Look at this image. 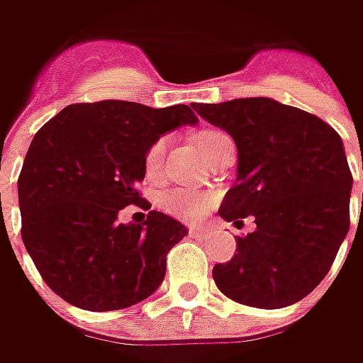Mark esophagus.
<instances>
[{
  "label": "esophagus",
  "mask_w": 363,
  "mask_h": 363,
  "mask_svg": "<svg viewBox=\"0 0 363 363\" xmlns=\"http://www.w3.org/2000/svg\"><path fill=\"white\" fill-rule=\"evenodd\" d=\"M189 236H194V238H206L208 236V228H189Z\"/></svg>",
  "instance_id": "34e87169"
}]
</instances>
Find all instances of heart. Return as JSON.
<instances>
[{
    "instance_id": "1",
    "label": "heart",
    "mask_w": 363,
    "mask_h": 363,
    "mask_svg": "<svg viewBox=\"0 0 363 363\" xmlns=\"http://www.w3.org/2000/svg\"><path fill=\"white\" fill-rule=\"evenodd\" d=\"M228 139V135L216 129H198L191 133V143L196 149L202 153L203 157H208L214 149L218 147L220 141ZM163 149H165V141L163 139H155L151 145L147 147L145 157H143V167H145L147 177H153L160 169L161 160H163ZM214 202V196L210 191H202V189H186V188H172L161 191L157 196V206L165 214L184 220V222H194L210 210V206Z\"/></svg>"
}]
</instances>
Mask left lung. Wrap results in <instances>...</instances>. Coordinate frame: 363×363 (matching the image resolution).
Wrapping results in <instances>:
<instances>
[{"mask_svg":"<svg viewBox=\"0 0 363 363\" xmlns=\"http://www.w3.org/2000/svg\"><path fill=\"white\" fill-rule=\"evenodd\" d=\"M191 106L238 147V179L220 216L234 224L255 216L257 224L214 267L218 289L258 309L297 303L325 279L350 230L354 177L342 137L311 113L264 96Z\"/></svg>","mask_w":363,"mask_h":363,"instance_id":"1","label":"left lung"}]
</instances>
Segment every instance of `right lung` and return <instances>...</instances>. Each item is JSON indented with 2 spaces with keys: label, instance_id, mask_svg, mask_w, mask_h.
<instances>
[{
  "label": "right lung",
  "instance_id": "add662e5",
  "mask_svg": "<svg viewBox=\"0 0 363 363\" xmlns=\"http://www.w3.org/2000/svg\"><path fill=\"white\" fill-rule=\"evenodd\" d=\"M196 123L188 105L99 101L68 105L35 133L18 177L21 240L58 297L86 311H117L161 285L186 226L155 210L143 224L117 216L131 203L151 208L137 189L147 147Z\"/></svg>",
  "mask_w": 363,
  "mask_h": 363
}]
</instances>
